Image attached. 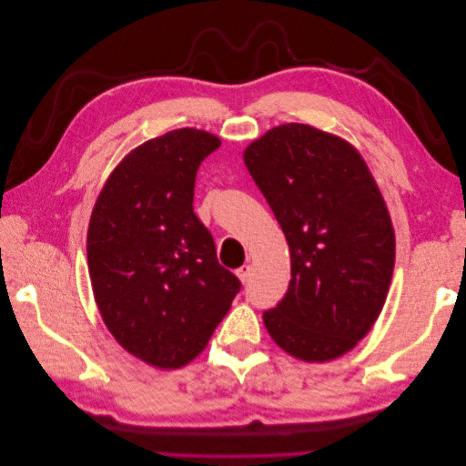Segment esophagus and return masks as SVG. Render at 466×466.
Masks as SVG:
<instances>
[{"mask_svg": "<svg viewBox=\"0 0 466 466\" xmlns=\"http://www.w3.org/2000/svg\"><path fill=\"white\" fill-rule=\"evenodd\" d=\"M235 274H237V278H238V279L243 281V284H247L248 278H250V266H248V264H243L241 268H238V270H237Z\"/></svg>", "mask_w": 466, "mask_h": 466, "instance_id": "1", "label": "esophagus"}]
</instances>
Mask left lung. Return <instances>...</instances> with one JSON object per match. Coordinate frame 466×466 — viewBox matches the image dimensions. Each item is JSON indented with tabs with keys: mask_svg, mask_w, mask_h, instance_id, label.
<instances>
[{
	"mask_svg": "<svg viewBox=\"0 0 466 466\" xmlns=\"http://www.w3.org/2000/svg\"><path fill=\"white\" fill-rule=\"evenodd\" d=\"M245 165L286 235L291 279L262 315L289 356L322 363L344 356L371 330L389 293L394 229L361 153L309 124H281L243 153Z\"/></svg>",
	"mask_w": 466,
	"mask_h": 466,
	"instance_id": "8db88e82",
	"label": "left lung"
}]
</instances>
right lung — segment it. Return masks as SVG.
<instances>
[{
  "label": "right lung",
  "mask_w": 466,
  "mask_h": 466,
  "mask_svg": "<svg viewBox=\"0 0 466 466\" xmlns=\"http://www.w3.org/2000/svg\"><path fill=\"white\" fill-rule=\"evenodd\" d=\"M219 146L198 128L147 139L108 175L91 214L98 313L128 354L159 370L202 354L241 289L192 208L196 171Z\"/></svg>",
  "instance_id": "add662e5"
}]
</instances>
